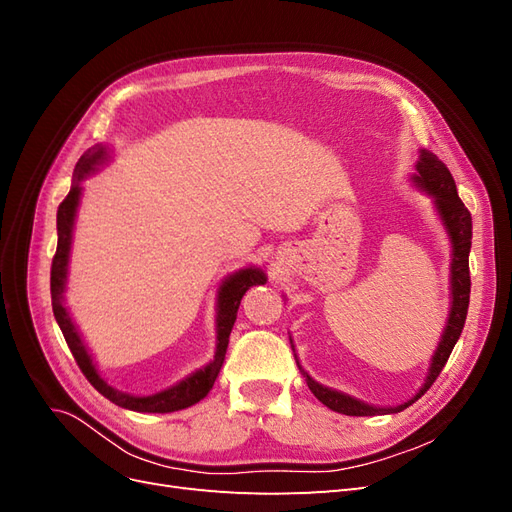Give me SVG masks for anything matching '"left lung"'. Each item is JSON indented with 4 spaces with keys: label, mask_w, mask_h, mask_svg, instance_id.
Wrapping results in <instances>:
<instances>
[{
    "label": "left lung",
    "mask_w": 512,
    "mask_h": 512,
    "mask_svg": "<svg viewBox=\"0 0 512 512\" xmlns=\"http://www.w3.org/2000/svg\"><path fill=\"white\" fill-rule=\"evenodd\" d=\"M410 179L418 190L431 196L433 207H436L438 218L442 220V226L448 235V241H451V309H448L444 331H442L436 352H433V356H431V363H429L423 386L418 389V393L412 399L404 401V404H399V406H371L348 393L329 389V386L316 382L312 376L307 374L297 359V352H294V359H297L301 374L305 376L309 391H312L316 395V399L322 401L324 406L331 408L333 412H339V414H346V416L395 414V412H401L408 406H412L418 397L429 391V386L440 376L442 367L446 365L448 356H451L457 339L463 331V324H466L468 305H470L468 256H470V247H472V215L466 209V205L461 203L451 170L446 168L444 162L438 160V156H433L431 151H427V149L418 151L416 173ZM290 346L294 350L292 339H290Z\"/></svg>",
    "instance_id": "obj_1"
}]
</instances>
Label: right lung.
Returning <instances> with one entry per match:
<instances>
[{
    "label": "right lung",
    "instance_id": "obj_1",
    "mask_svg": "<svg viewBox=\"0 0 512 512\" xmlns=\"http://www.w3.org/2000/svg\"><path fill=\"white\" fill-rule=\"evenodd\" d=\"M111 158V149L106 145H96L87 149L81 160L76 162L74 168V177H72V188L68 196L64 198V203L57 209V252L53 258V267H51V299H53V314L59 324L61 333L66 337V344L72 350L76 363H79L81 371L85 378L91 382V386L98 393H102L106 399H111L113 404L134 410V412H177L183 408H190L198 404L200 399H205L207 393L213 389V382L218 378L220 369L226 359V348H228V337L232 331V324L237 320V309L241 305L243 294L250 290L256 284H267V273L260 267H245L235 273H230L224 277L220 288H218V305H215V335H218V344H215V354L213 361H209L205 367H200L192 371L190 376H185L177 384L168 386L164 391L151 393V395H132V393H123L113 389L108 384L94 363V356L89 354L83 337L76 329V324L66 307V284H68V265H70V247H72V235H74V222H76V213H79L81 205V196H83V185L89 175H94L96 170L108 162Z\"/></svg>",
    "mask_w": 512,
    "mask_h": 512
}]
</instances>
